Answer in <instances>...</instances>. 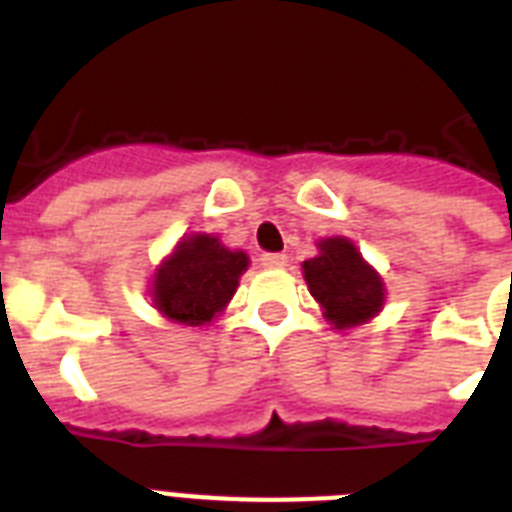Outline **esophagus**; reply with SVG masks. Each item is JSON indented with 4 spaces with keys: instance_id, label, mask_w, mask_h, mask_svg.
I'll return each instance as SVG.
<instances>
[{
    "instance_id": "1",
    "label": "esophagus",
    "mask_w": 512,
    "mask_h": 512,
    "mask_svg": "<svg viewBox=\"0 0 512 512\" xmlns=\"http://www.w3.org/2000/svg\"><path fill=\"white\" fill-rule=\"evenodd\" d=\"M260 265L263 268H284L287 265V255H279V252H265L263 257H260Z\"/></svg>"
}]
</instances>
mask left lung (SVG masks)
Segmentation results:
<instances>
[{
  "label": "left lung",
  "mask_w": 512,
  "mask_h": 512,
  "mask_svg": "<svg viewBox=\"0 0 512 512\" xmlns=\"http://www.w3.org/2000/svg\"><path fill=\"white\" fill-rule=\"evenodd\" d=\"M316 247L319 255L305 260L303 276L332 329L345 332L380 316L388 289L356 244L345 236H329L316 241Z\"/></svg>",
  "instance_id": "obj_1"
}]
</instances>
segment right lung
Here are the masks:
<instances>
[{"instance_id": "add662e5", "label": "right lung", "mask_w": 512, "mask_h": 512, "mask_svg": "<svg viewBox=\"0 0 512 512\" xmlns=\"http://www.w3.org/2000/svg\"><path fill=\"white\" fill-rule=\"evenodd\" d=\"M247 268L244 249H228L212 233H188L156 265L148 297L164 319L204 327L228 308Z\"/></svg>"}]
</instances>
